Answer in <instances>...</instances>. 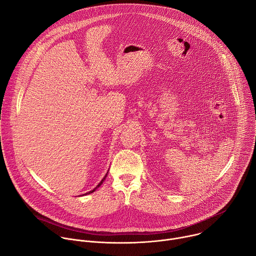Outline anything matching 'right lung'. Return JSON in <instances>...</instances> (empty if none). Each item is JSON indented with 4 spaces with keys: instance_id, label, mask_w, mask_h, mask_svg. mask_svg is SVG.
I'll use <instances>...</instances> for the list:
<instances>
[{
    "instance_id": "right-lung-1",
    "label": "right lung",
    "mask_w": 256,
    "mask_h": 256,
    "mask_svg": "<svg viewBox=\"0 0 256 256\" xmlns=\"http://www.w3.org/2000/svg\"><path fill=\"white\" fill-rule=\"evenodd\" d=\"M106 175H107V174H106ZM106 175L103 177V179H102V180L99 182V184H98V186H96V188H95L93 190H91V192H87V194H92V192H95V190H97V188H99V186H100L103 184V181H104V179H105Z\"/></svg>"
}]
</instances>
